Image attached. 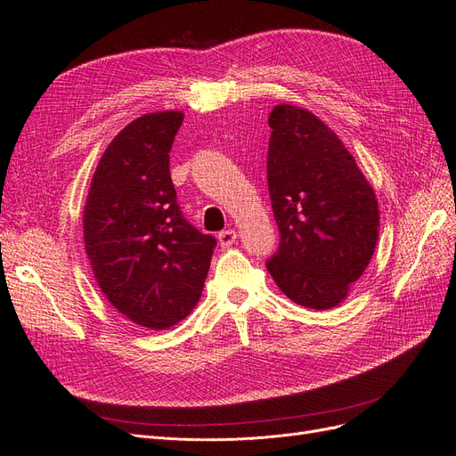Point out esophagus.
<instances>
[{
  "mask_svg": "<svg viewBox=\"0 0 456 456\" xmlns=\"http://www.w3.org/2000/svg\"><path fill=\"white\" fill-rule=\"evenodd\" d=\"M217 240H219L221 246H224V248H229V246L237 240V231L235 229L221 231L219 235H217Z\"/></svg>",
  "mask_w": 456,
  "mask_h": 456,
  "instance_id": "34e87169",
  "label": "esophagus"
}]
</instances>
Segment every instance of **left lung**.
Here are the masks:
<instances>
[{
	"label": "left lung",
	"mask_w": 456,
	"mask_h": 456,
	"mask_svg": "<svg viewBox=\"0 0 456 456\" xmlns=\"http://www.w3.org/2000/svg\"><path fill=\"white\" fill-rule=\"evenodd\" d=\"M269 127L267 185L281 244L267 271L294 304L332 309L374 254L379 200L340 137L314 112L277 105Z\"/></svg>",
	"instance_id": "left-lung-1"
}]
</instances>
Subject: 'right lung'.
<instances>
[{
	"label": "right lung",
	"instance_id": "right-lung-1",
	"mask_svg": "<svg viewBox=\"0 0 456 456\" xmlns=\"http://www.w3.org/2000/svg\"><path fill=\"white\" fill-rule=\"evenodd\" d=\"M181 110L142 114L116 135L91 177L84 242L101 292L129 321L166 330L199 304L216 239L181 216L170 151Z\"/></svg>",
	"mask_w": 456,
	"mask_h": 456
}]
</instances>
